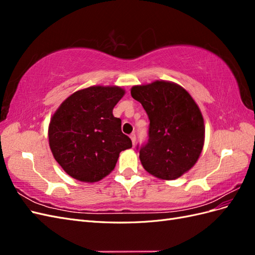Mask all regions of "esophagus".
I'll use <instances>...</instances> for the list:
<instances>
[{
  "label": "esophagus",
  "instance_id": "esophagus-1",
  "mask_svg": "<svg viewBox=\"0 0 255 255\" xmlns=\"http://www.w3.org/2000/svg\"><path fill=\"white\" fill-rule=\"evenodd\" d=\"M129 138H130V140H132L133 145H135V142H136V135H135L134 133L130 134V135H129Z\"/></svg>",
  "mask_w": 255,
  "mask_h": 255
}]
</instances>
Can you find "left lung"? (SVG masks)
<instances>
[{
    "label": "left lung",
    "instance_id": "8db88e82",
    "mask_svg": "<svg viewBox=\"0 0 255 255\" xmlns=\"http://www.w3.org/2000/svg\"><path fill=\"white\" fill-rule=\"evenodd\" d=\"M130 95L150 120L149 140L139 150L150 174L171 181L195 166L205 137L203 116L187 90L168 81L137 85Z\"/></svg>",
    "mask_w": 255,
    "mask_h": 255
}]
</instances>
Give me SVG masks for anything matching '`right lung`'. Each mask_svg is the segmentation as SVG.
Returning <instances> with one entry per match:
<instances>
[{
  "label": "right lung",
  "instance_id": "obj_1",
  "mask_svg": "<svg viewBox=\"0 0 255 255\" xmlns=\"http://www.w3.org/2000/svg\"><path fill=\"white\" fill-rule=\"evenodd\" d=\"M126 90L118 86H91L75 91L60 104L49 125L54 158L73 179L95 183L109 175L121 151L132 141L121 132L113 110Z\"/></svg>",
  "mask_w": 255,
  "mask_h": 255
}]
</instances>
